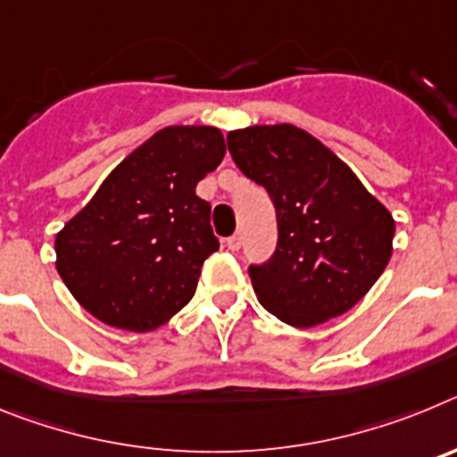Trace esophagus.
I'll use <instances>...</instances> for the list:
<instances>
[{
    "label": "esophagus",
    "instance_id": "obj_1",
    "mask_svg": "<svg viewBox=\"0 0 457 457\" xmlns=\"http://www.w3.org/2000/svg\"><path fill=\"white\" fill-rule=\"evenodd\" d=\"M226 247L231 249V252H237L242 247V236L240 233H233L231 237H226Z\"/></svg>",
    "mask_w": 457,
    "mask_h": 457
}]
</instances>
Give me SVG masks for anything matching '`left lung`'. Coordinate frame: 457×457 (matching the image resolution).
<instances>
[{
    "mask_svg": "<svg viewBox=\"0 0 457 457\" xmlns=\"http://www.w3.org/2000/svg\"><path fill=\"white\" fill-rule=\"evenodd\" d=\"M249 180L277 210V249L249 265L253 293L293 327L343 316L391 258L394 217L325 144L295 125H252L226 137Z\"/></svg>",
    "mask_w": 457,
    "mask_h": 457,
    "instance_id": "obj_1",
    "label": "left lung"
}]
</instances>
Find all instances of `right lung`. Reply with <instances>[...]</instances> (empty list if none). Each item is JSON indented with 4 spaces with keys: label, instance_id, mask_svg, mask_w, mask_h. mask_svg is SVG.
Instances as JSON below:
<instances>
[{
    "label": "right lung",
    "instance_id": "1",
    "mask_svg": "<svg viewBox=\"0 0 457 457\" xmlns=\"http://www.w3.org/2000/svg\"><path fill=\"white\" fill-rule=\"evenodd\" d=\"M224 153L217 128H164L125 157L59 231V277L91 316L153 332L192 300L204 261L220 249L196 183Z\"/></svg>",
    "mask_w": 457,
    "mask_h": 457
}]
</instances>
